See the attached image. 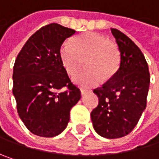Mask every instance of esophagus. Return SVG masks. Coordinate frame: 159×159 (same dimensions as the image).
<instances>
[{
  "label": "esophagus",
  "mask_w": 159,
  "mask_h": 159,
  "mask_svg": "<svg viewBox=\"0 0 159 159\" xmlns=\"http://www.w3.org/2000/svg\"><path fill=\"white\" fill-rule=\"evenodd\" d=\"M87 92H88V91H87V90H85V89H81V96H82V97H84Z\"/></svg>",
  "instance_id": "esophagus-1"
}]
</instances>
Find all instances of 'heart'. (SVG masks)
<instances>
[{"instance_id": "heart-1", "label": "heart", "mask_w": 159, "mask_h": 159, "mask_svg": "<svg viewBox=\"0 0 159 159\" xmlns=\"http://www.w3.org/2000/svg\"><path fill=\"white\" fill-rule=\"evenodd\" d=\"M62 64L71 76L76 75L85 61L84 72L73 78L82 87L98 85L103 80L111 79L117 72L120 56L117 45L102 35L88 32L75 38L73 45L64 42L60 48Z\"/></svg>"}]
</instances>
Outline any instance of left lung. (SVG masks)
<instances>
[{
	"mask_svg": "<svg viewBox=\"0 0 159 159\" xmlns=\"http://www.w3.org/2000/svg\"><path fill=\"white\" fill-rule=\"evenodd\" d=\"M120 53V66L102 87L95 89L98 105L91 112L93 127L100 136L114 139L130 134L146 107L150 75L145 58L134 41L111 28Z\"/></svg>",
	"mask_w": 159,
	"mask_h": 159,
	"instance_id": "8db88e82",
	"label": "left lung"
}]
</instances>
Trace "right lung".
Returning a JSON list of instances; mask_svg holds the SVG:
<instances>
[{"label": "right lung", "instance_id": "1", "mask_svg": "<svg viewBox=\"0 0 159 159\" xmlns=\"http://www.w3.org/2000/svg\"><path fill=\"white\" fill-rule=\"evenodd\" d=\"M75 30L59 24L41 27L19 52L13 72V94L17 111L25 127L34 134L53 137L64 131L71 109L81 92L71 83L60 56L64 40ZM66 86L67 91L57 93Z\"/></svg>", "mask_w": 159, "mask_h": 159}]
</instances>
